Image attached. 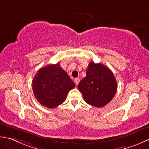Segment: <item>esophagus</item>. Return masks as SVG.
I'll use <instances>...</instances> for the list:
<instances>
[{"instance_id": "34e87169", "label": "esophagus", "mask_w": 149, "mask_h": 149, "mask_svg": "<svg viewBox=\"0 0 149 149\" xmlns=\"http://www.w3.org/2000/svg\"><path fill=\"white\" fill-rule=\"evenodd\" d=\"M79 81H80V78H75V80H74V83H75V85H76V86H78V83H79Z\"/></svg>"}]
</instances>
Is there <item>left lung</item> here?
Here are the masks:
<instances>
[{"label":"left lung","mask_w":149,"mask_h":149,"mask_svg":"<svg viewBox=\"0 0 149 149\" xmlns=\"http://www.w3.org/2000/svg\"><path fill=\"white\" fill-rule=\"evenodd\" d=\"M117 82L107 67L91 62L86 70V77L78 85L86 103L102 107L110 102L117 91Z\"/></svg>","instance_id":"obj_1"}]
</instances>
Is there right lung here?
<instances>
[{
	"mask_svg": "<svg viewBox=\"0 0 149 149\" xmlns=\"http://www.w3.org/2000/svg\"><path fill=\"white\" fill-rule=\"evenodd\" d=\"M75 87L60 63L49 64L40 68L32 81L33 93L39 103L53 109L62 104L69 91Z\"/></svg>",
	"mask_w": 149,
	"mask_h": 149,
	"instance_id": "obj_1",
	"label": "right lung"
}]
</instances>
